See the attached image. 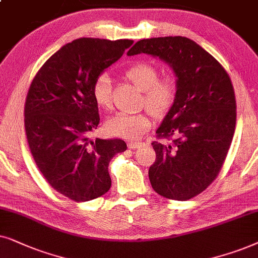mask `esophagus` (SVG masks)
<instances>
[{
    "mask_svg": "<svg viewBox=\"0 0 258 258\" xmlns=\"http://www.w3.org/2000/svg\"><path fill=\"white\" fill-rule=\"evenodd\" d=\"M144 145V143L142 142H131L128 143V149H132V150H136V149H139V147H142Z\"/></svg>",
    "mask_w": 258,
    "mask_h": 258,
    "instance_id": "esophagus-1",
    "label": "esophagus"
}]
</instances>
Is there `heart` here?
Returning a JSON list of instances; mask_svg holds the SVG:
<instances>
[{
	"instance_id": "b5f03b06",
	"label": "heart",
	"mask_w": 258,
	"mask_h": 258,
	"mask_svg": "<svg viewBox=\"0 0 258 258\" xmlns=\"http://www.w3.org/2000/svg\"><path fill=\"white\" fill-rule=\"evenodd\" d=\"M126 78L144 91L143 104L154 115H163L171 107L176 97V84L170 77L158 79V71L147 62L133 63L125 71ZM93 98L99 107H112V84L107 74H101L93 84ZM152 125L147 113L128 114L118 113L106 120L105 131L112 137L126 140H137L145 135Z\"/></svg>"
}]
</instances>
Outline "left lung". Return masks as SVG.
Instances as JSON below:
<instances>
[{"mask_svg": "<svg viewBox=\"0 0 258 258\" xmlns=\"http://www.w3.org/2000/svg\"><path fill=\"white\" fill-rule=\"evenodd\" d=\"M167 63L176 75V97L157 128L156 161L149 170L153 190L173 201H187L217 177L236 126L235 92L221 63L183 36L144 39L127 51Z\"/></svg>", "mask_w": 258, "mask_h": 258, "instance_id": "left-lung-1", "label": "left lung"}]
</instances>
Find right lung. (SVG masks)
Listing matches in <instances>:
<instances>
[{
  "instance_id": "1",
  "label": "right lung",
  "mask_w": 258,
  "mask_h": 258,
  "mask_svg": "<svg viewBox=\"0 0 258 258\" xmlns=\"http://www.w3.org/2000/svg\"><path fill=\"white\" fill-rule=\"evenodd\" d=\"M132 40L81 37L51 55L30 85L25 128L30 152L50 186L74 202L111 187L108 164L126 151L121 139H89L100 121L93 84Z\"/></svg>"
}]
</instances>
